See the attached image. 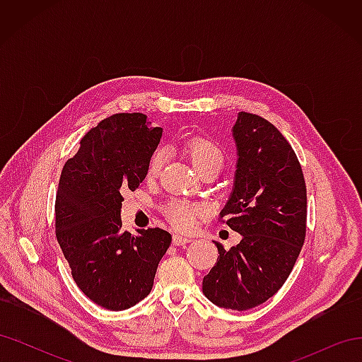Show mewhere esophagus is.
<instances>
[{"label":"esophagus","mask_w":362,"mask_h":362,"mask_svg":"<svg viewBox=\"0 0 362 362\" xmlns=\"http://www.w3.org/2000/svg\"><path fill=\"white\" fill-rule=\"evenodd\" d=\"M190 237H187V235H182V234H175L173 235V245L175 246H181V245H185V243H189L190 242Z\"/></svg>","instance_id":"esophagus-1"}]
</instances>
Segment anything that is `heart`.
Instances as JSON below:
<instances>
[{
	"instance_id": "heart-1",
	"label": "heart",
	"mask_w": 362,
	"mask_h": 362,
	"mask_svg": "<svg viewBox=\"0 0 362 362\" xmlns=\"http://www.w3.org/2000/svg\"><path fill=\"white\" fill-rule=\"evenodd\" d=\"M185 151L193 163V166L198 169V172H204L206 169H217L221 170L225 161L223 151L218 148L214 141L204 139V137H192L185 144ZM163 164V152L157 151L154 156L151 157L148 164V175L149 177H156L160 172ZM199 210L193 205H189L181 201H173L166 206V216L169 221L180 229H187L193 225L196 214Z\"/></svg>"
}]
</instances>
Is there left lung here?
Listing matches in <instances>:
<instances>
[{"mask_svg":"<svg viewBox=\"0 0 362 362\" xmlns=\"http://www.w3.org/2000/svg\"><path fill=\"white\" fill-rule=\"evenodd\" d=\"M237 166L221 218L242 235L202 281L208 300L246 311L264 303L287 281L306 233V187L293 148L264 117L240 112L233 127Z\"/></svg>","mask_w":362,"mask_h":362,"instance_id":"8db88e82","label":"left lung"}]
</instances>
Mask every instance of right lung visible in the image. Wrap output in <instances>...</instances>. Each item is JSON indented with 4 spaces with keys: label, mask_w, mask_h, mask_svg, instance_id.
Masks as SVG:
<instances>
[{
    "label": "right lung",
    "mask_w": 362,
    "mask_h": 362,
    "mask_svg": "<svg viewBox=\"0 0 362 362\" xmlns=\"http://www.w3.org/2000/svg\"><path fill=\"white\" fill-rule=\"evenodd\" d=\"M163 128L144 113H117L92 128L63 166L56 235L78 288L96 305L124 311L145 299L172 235L161 228L122 231V193L146 178Z\"/></svg>",
    "instance_id": "right-lung-1"
}]
</instances>
